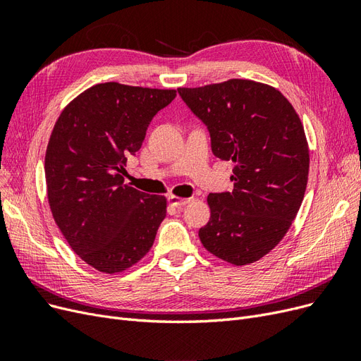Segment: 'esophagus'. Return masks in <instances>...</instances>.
Wrapping results in <instances>:
<instances>
[{
	"label": "esophagus",
	"instance_id": "1",
	"mask_svg": "<svg viewBox=\"0 0 361 361\" xmlns=\"http://www.w3.org/2000/svg\"><path fill=\"white\" fill-rule=\"evenodd\" d=\"M169 202H170V204L176 206V207H183L185 204H188L191 202V199H180V197H178V195H170Z\"/></svg>",
	"mask_w": 361,
	"mask_h": 361
}]
</instances>
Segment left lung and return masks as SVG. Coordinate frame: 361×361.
Instances as JSON below:
<instances>
[{
	"instance_id": "obj_1",
	"label": "left lung",
	"mask_w": 361,
	"mask_h": 361,
	"mask_svg": "<svg viewBox=\"0 0 361 361\" xmlns=\"http://www.w3.org/2000/svg\"><path fill=\"white\" fill-rule=\"evenodd\" d=\"M178 93L209 130L212 154L235 164L233 190L207 195L200 241L228 264H253L281 241L302 203L310 159L301 120L274 87L250 80Z\"/></svg>"
}]
</instances>
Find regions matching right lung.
I'll list each match as a JSON object with an SVG mask.
<instances>
[{
	"mask_svg": "<svg viewBox=\"0 0 361 361\" xmlns=\"http://www.w3.org/2000/svg\"><path fill=\"white\" fill-rule=\"evenodd\" d=\"M174 97L176 90L96 84L52 129L45 157L52 216L75 253L105 274L143 259L166 218V197L125 185L123 167Z\"/></svg>",
	"mask_w": 361,
	"mask_h": 361,
	"instance_id": "1",
	"label": "right lung"
}]
</instances>
